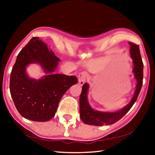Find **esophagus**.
<instances>
[{"label":"esophagus","mask_w":155,"mask_h":155,"mask_svg":"<svg viewBox=\"0 0 155 155\" xmlns=\"http://www.w3.org/2000/svg\"><path fill=\"white\" fill-rule=\"evenodd\" d=\"M86 78H87V73L85 72H81V73L78 75V84H80L81 86L83 85L84 83L86 82Z\"/></svg>","instance_id":"esophagus-1"}]
</instances>
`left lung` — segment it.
Segmentation results:
<instances>
[{"mask_svg": "<svg viewBox=\"0 0 155 155\" xmlns=\"http://www.w3.org/2000/svg\"><path fill=\"white\" fill-rule=\"evenodd\" d=\"M129 44L130 45V54L133 60L132 72H134V78L137 81L134 96L132 97L131 101L128 104L117 111L105 112L97 111L91 107L88 101L87 93L89 85L87 83H84L82 88V92L79 99L80 117L84 124L98 126L113 124L125 116L136 102L142 86L143 62L142 60L138 45H136L132 42H129Z\"/></svg>", "mask_w": 155, "mask_h": 155, "instance_id": "1", "label": "left lung"}]
</instances>
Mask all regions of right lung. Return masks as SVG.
<instances>
[{"instance_id":"add662e5","label":"right lung","mask_w":155,"mask_h":155,"mask_svg":"<svg viewBox=\"0 0 155 155\" xmlns=\"http://www.w3.org/2000/svg\"><path fill=\"white\" fill-rule=\"evenodd\" d=\"M60 59L38 38H33L17 57L10 77V92L17 111L23 117L47 122L57 110L64 94L77 83L75 76L55 74ZM31 63H38L45 74L39 80L26 72Z\"/></svg>"}]
</instances>
